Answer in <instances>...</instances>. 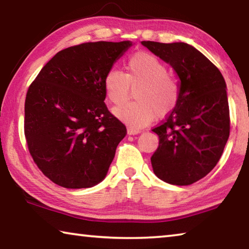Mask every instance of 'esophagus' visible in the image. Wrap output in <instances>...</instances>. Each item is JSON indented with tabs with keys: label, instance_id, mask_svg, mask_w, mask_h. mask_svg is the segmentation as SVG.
Masks as SVG:
<instances>
[{
	"label": "esophagus",
	"instance_id": "obj_1",
	"mask_svg": "<svg viewBox=\"0 0 249 249\" xmlns=\"http://www.w3.org/2000/svg\"><path fill=\"white\" fill-rule=\"evenodd\" d=\"M141 132H142V129L138 128V127H134V126H128V127H127V133L129 135H135V134H138Z\"/></svg>",
	"mask_w": 249,
	"mask_h": 249
}]
</instances>
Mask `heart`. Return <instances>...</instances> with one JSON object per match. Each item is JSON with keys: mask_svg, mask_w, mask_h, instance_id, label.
Wrapping results in <instances>:
<instances>
[{"mask_svg": "<svg viewBox=\"0 0 249 249\" xmlns=\"http://www.w3.org/2000/svg\"><path fill=\"white\" fill-rule=\"evenodd\" d=\"M167 67L147 53L130 56L126 64V73L119 69H109L103 80L107 100L114 105L127 101L130 87L136 88V101L113 109L116 117L129 125L140 127L148 124L156 115L163 116L178 103L179 84L167 73Z\"/></svg>", "mask_w": 249, "mask_h": 249, "instance_id": "heart-1", "label": "heart"}]
</instances>
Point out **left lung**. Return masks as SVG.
<instances>
[{
    "instance_id": "obj_1",
    "label": "left lung",
    "mask_w": 249,
    "mask_h": 249,
    "mask_svg": "<svg viewBox=\"0 0 249 249\" xmlns=\"http://www.w3.org/2000/svg\"><path fill=\"white\" fill-rule=\"evenodd\" d=\"M180 78L178 103L153 128L159 146L151 156L155 175L165 182L189 185L216 166L230 136V107L221 71L185 43L142 41Z\"/></svg>"
}]
</instances>
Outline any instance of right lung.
Segmentation results:
<instances>
[{"label": "right lung", "instance_id": "right-lung-1", "mask_svg": "<svg viewBox=\"0 0 249 249\" xmlns=\"http://www.w3.org/2000/svg\"><path fill=\"white\" fill-rule=\"evenodd\" d=\"M130 41H94L57 53L29 86L24 133L34 162L60 187L90 188L107 174L125 125L104 103L103 80Z\"/></svg>", "mask_w": 249, "mask_h": 249}]
</instances>
